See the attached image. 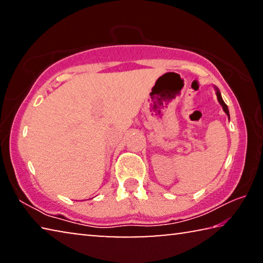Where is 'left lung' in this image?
I'll return each instance as SVG.
<instances>
[{
  "label": "left lung",
  "instance_id": "left-lung-1",
  "mask_svg": "<svg viewBox=\"0 0 263 263\" xmlns=\"http://www.w3.org/2000/svg\"><path fill=\"white\" fill-rule=\"evenodd\" d=\"M217 89V99H218V101H219V103L221 104V106H222V109H224V111H225V114L229 116V118H230V114H229V108H228V105L225 104V102L222 101V99H221V95H220V92H219V90H218V88H216Z\"/></svg>",
  "mask_w": 263,
  "mask_h": 263
}]
</instances>
